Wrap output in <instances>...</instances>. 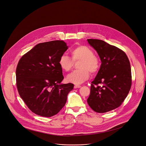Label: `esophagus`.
<instances>
[{"label": "esophagus", "mask_w": 146, "mask_h": 146, "mask_svg": "<svg viewBox=\"0 0 146 146\" xmlns=\"http://www.w3.org/2000/svg\"><path fill=\"white\" fill-rule=\"evenodd\" d=\"M81 86H79V85H75L74 86V88H80Z\"/></svg>", "instance_id": "obj_1"}]
</instances>
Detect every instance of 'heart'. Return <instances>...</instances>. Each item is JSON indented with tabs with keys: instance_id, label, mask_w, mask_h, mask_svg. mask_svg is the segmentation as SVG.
Listing matches in <instances>:
<instances>
[{
	"instance_id": "obj_1",
	"label": "heart",
	"mask_w": 146,
	"mask_h": 146,
	"mask_svg": "<svg viewBox=\"0 0 146 146\" xmlns=\"http://www.w3.org/2000/svg\"><path fill=\"white\" fill-rule=\"evenodd\" d=\"M72 60L66 54L62 55L58 60V64L62 70L68 72L72 69L73 62L80 60L79 70H74L67 76L68 82L80 84L86 81L90 77V71L94 73L99 68V60L94 55L93 51L85 46H80L71 51Z\"/></svg>"
}]
</instances>
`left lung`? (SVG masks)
I'll use <instances>...</instances> for the list:
<instances>
[{
    "mask_svg": "<svg viewBox=\"0 0 146 146\" xmlns=\"http://www.w3.org/2000/svg\"><path fill=\"white\" fill-rule=\"evenodd\" d=\"M101 60L100 69L91 86L87 102L97 113H106L118 108L132 84L130 62L126 54L115 46L98 39H87Z\"/></svg>",
    "mask_w": 146,
    "mask_h": 146,
    "instance_id": "obj_1",
    "label": "left lung"
}]
</instances>
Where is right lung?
<instances>
[{"label": "right lung", "instance_id": "right-lung-1", "mask_svg": "<svg viewBox=\"0 0 146 146\" xmlns=\"http://www.w3.org/2000/svg\"><path fill=\"white\" fill-rule=\"evenodd\" d=\"M62 40L36 45L20 59L16 69L18 93L28 108L42 117H52L65 106L72 83L64 79L58 60L68 50Z\"/></svg>", "mask_w": 146, "mask_h": 146}]
</instances>
